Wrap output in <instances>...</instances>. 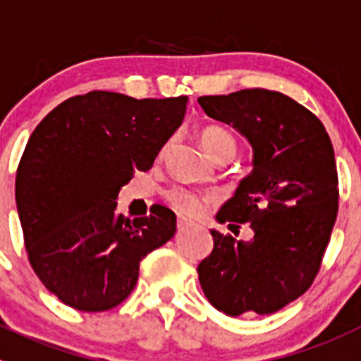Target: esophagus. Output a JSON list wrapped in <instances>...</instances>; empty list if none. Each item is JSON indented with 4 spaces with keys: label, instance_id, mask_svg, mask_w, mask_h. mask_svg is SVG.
<instances>
[{
    "label": "esophagus",
    "instance_id": "34e87169",
    "mask_svg": "<svg viewBox=\"0 0 361 361\" xmlns=\"http://www.w3.org/2000/svg\"><path fill=\"white\" fill-rule=\"evenodd\" d=\"M176 225H178V228H185V226L190 225V221L185 219V217H178V219H176Z\"/></svg>",
    "mask_w": 361,
    "mask_h": 361
}]
</instances>
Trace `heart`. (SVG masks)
Segmentation results:
<instances>
[{
	"mask_svg": "<svg viewBox=\"0 0 361 361\" xmlns=\"http://www.w3.org/2000/svg\"><path fill=\"white\" fill-rule=\"evenodd\" d=\"M200 142L207 154L216 161H230L239 151L235 136L221 126H207L201 129ZM165 200L183 216H201L209 204L219 200V196L214 190H196L183 185H174L165 190Z\"/></svg>",
	"mask_w": 361,
	"mask_h": 361,
	"instance_id": "heart-1",
	"label": "heart"
}]
</instances>
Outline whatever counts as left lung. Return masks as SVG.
<instances>
[{
    "label": "left lung",
    "instance_id": "1",
    "mask_svg": "<svg viewBox=\"0 0 361 361\" xmlns=\"http://www.w3.org/2000/svg\"><path fill=\"white\" fill-rule=\"evenodd\" d=\"M197 102L253 147V173L216 216L230 230L248 223L253 239L210 230L200 284L230 317L275 313L306 293L322 266L338 214L333 144L318 116L284 93L253 87Z\"/></svg>",
    "mask_w": 361,
    "mask_h": 361
}]
</instances>
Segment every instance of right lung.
Returning <instances> with one entry per match:
<instances>
[{"label":"right lung","instance_id":"obj_1","mask_svg":"<svg viewBox=\"0 0 361 361\" xmlns=\"http://www.w3.org/2000/svg\"><path fill=\"white\" fill-rule=\"evenodd\" d=\"M188 97L75 95L32 133L16 173V204L28 261L66 306L116 307L135 290L140 261L176 232V216L152 204L144 217L116 216L120 187L149 171L183 122Z\"/></svg>","mask_w":361,"mask_h":361}]
</instances>
